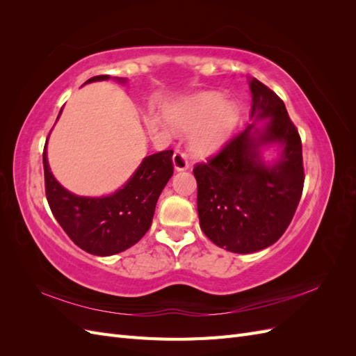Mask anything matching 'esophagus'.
Wrapping results in <instances>:
<instances>
[{
  "mask_svg": "<svg viewBox=\"0 0 356 356\" xmlns=\"http://www.w3.org/2000/svg\"><path fill=\"white\" fill-rule=\"evenodd\" d=\"M172 160H174V166H175L177 170H186V169L190 168L187 156L182 153V152H179V149H178V152H175V154H174V157H172Z\"/></svg>",
  "mask_w": 356,
  "mask_h": 356,
  "instance_id": "34e87169",
  "label": "esophagus"
}]
</instances>
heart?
Segmentation results:
<instances>
[{
	"label": "heart",
	"instance_id": "b5f03b06",
	"mask_svg": "<svg viewBox=\"0 0 356 356\" xmlns=\"http://www.w3.org/2000/svg\"><path fill=\"white\" fill-rule=\"evenodd\" d=\"M175 127L193 134L195 152L208 156L227 144L238 126L239 113L232 102H224L218 93H200L181 99L168 108Z\"/></svg>",
	"mask_w": 356,
	"mask_h": 356
}]
</instances>
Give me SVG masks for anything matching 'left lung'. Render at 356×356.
<instances>
[{
	"label": "left lung",
	"instance_id": "obj_1",
	"mask_svg": "<svg viewBox=\"0 0 356 356\" xmlns=\"http://www.w3.org/2000/svg\"><path fill=\"white\" fill-rule=\"evenodd\" d=\"M250 88L251 118H268L263 129L248 126L193 169L200 229L211 242L238 254L264 250L281 238L305 184L301 138L284 101L257 79ZM268 143L283 147L273 165H266L259 156V148Z\"/></svg>",
	"mask_w": 356,
	"mask_h": 356
}]
</instances>
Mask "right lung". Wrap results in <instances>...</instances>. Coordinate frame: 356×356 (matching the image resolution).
Segmentation results:
<instances>
[{
    "instance_id": "right-lung-1",
    "label": "right lung",
    "mask_w": 356,
    "mask_h": 356,
    "mask_svg": "<svg viewBox=\"0 0 356 356\" xmlns=\"http://www.w3.org/2000/svg\"><path fill=\"white\" fill-rule=\"evenodd\" d=\"M108 79L110 75H95L86 83ZM172 154V149H165L145 157L114 195L83 197L72 195L55 179L44 147L42 166L49 207L63 232L83 251L102 257L122 252L141 239L152 225L157 199L174 174Z\"/></svg>"
}]
</instances>
